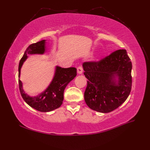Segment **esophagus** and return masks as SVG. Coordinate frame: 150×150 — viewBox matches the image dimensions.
I'll list each match as a JSON object with an SVG mask.
<instances>
[{"label":"esophagus","instance_id":"1","mask_svg":"<svg viewBox=\"0 0 150 150\" xmlns=\"http://www.w3.org/2000/svg\"><path fill=\"white\" fill-rule=\"evenodd\" d=\"M77 72H78V74H82L83 72V67L81 66H79L78 68H77Z\"/></svg>","mask_w":150,"mask_h":150}]
</instances>
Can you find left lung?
Returning a JSON list of instances; mask_svg holds the SVG:
<instances>
[{
  "label": "left lung",
  "instance_id": "8db88e82",
  "mask_svg": "<svg viewBox=\"0 0 150 150\" xmlns=\"http://www.w3.org/2000/svg\"><path fill=\"white\" fill-rule=\"evenodd\" d=\"M83 67L88 79L84 100L89 108L107 113L126 100L132 85V63L125 49L117 50L99 62H84Z\"/></svg>",
  "mask_w": 150,
  "mask_h": 150
}]
</instances>
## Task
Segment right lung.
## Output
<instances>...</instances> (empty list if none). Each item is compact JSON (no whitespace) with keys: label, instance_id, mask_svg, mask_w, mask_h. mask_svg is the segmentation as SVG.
<instances>
[{"label":"right lung","instance_id":"right-lung-1","mask_svg":"<svg viewBox=\"0 0 150 150\" xmlns=\"http://www.w3.org/2000/svg\"><path fill=\"white\" fill-rule=\"evenodd\" d=\"M46 40H42L30 44L25 50L19 64V84L21 96L28 105L40 112L52 111L61 106L66 87L77 75V69L75 67L62 68L56 66L51 82L43 92L37 96H31L24 91L22 83L20 80L22 66L28 58V55L46 53Z\"/></svg>","mask_w":150,"mask_h":150}]
</instances>
